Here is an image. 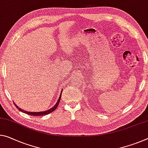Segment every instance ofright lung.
Masks as SVG:
<instances>
[{
    "label": "right lung",
    "mask_w": 148,
    "mask_h": 148,
    "mask_svg": "<svg viewBox=\"0 0 148 148\" xmlns=\"http://www.w3.org/2000/svg\"><path fill=\"white\" fill-rule=\"evenodd\" d=\"M61 92H62V91H61ZM60 97H61V94H60L59 99H58L57 103L55 104V106L51 108V109L47 110V111H42V112H27V111H23V110L20 109V108H18V107L15 103H14V105H15V106L18 108V109H19V111H22L23 112H24V113H26L27 114H29V115H32V116H43V115H46V114H48L49 113H51V112H52L53 111H55L56 109H57V107L58 106V104H59V102H60Z\"/></svg>",
    "instance_id": "add662e5"
}]
</instances>
